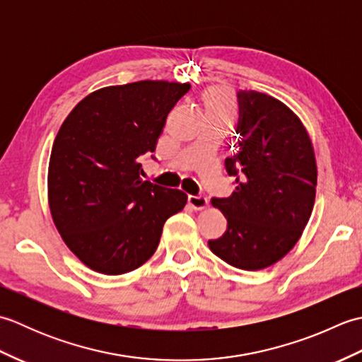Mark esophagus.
<instances>
[{
  "label": "esophagus",
  "instance_id": "esophagus-1",
  "mask_svg": "<svg viewBox=\"0 0 362 362\" xmlns=\"http://www.w3.org/2000/svg\"><path fill=\"white\" fill-rule=\"evenodd\" d=\"M188 204L193 206L194 210L202 211L206 209V206H209V199H206L205 196H189Z\"/></svg>",
  "mask_w": 362,
  "mask_h": 362
}]
</instances>
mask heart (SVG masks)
I'll return each instance as SVG.
<instances>
[{"mask_svg": "<svg viewBox=\"0 0 362 362\" xmlns=\"http://www.w3.org/2000/svg\"><path fill=\"white\" fill-rule=\"evenodd\" d=\"M205 115H228L233 110V99L226 88H210L204 95Z\"/></svg>", "mask_w": 362, "mask_h": 362, "instance_id": "1", "label": "heart"}]
</instances>
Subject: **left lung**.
Instances as JSON below:
<instances>
[{
    "label": "left lung",
    "instance_id": "8db88e82",
    "mask_svg": "<svg viewBox=\"0 0 362 362\" xmlns=\"http://www.w3.org/2000/svg\"><path fill=\"white\" fill-rule=\"evenodd\" d=\"M240 105L235 151L226 158L236 187L226 199H211L227 230L209 247L230 266L259 271L280 261L302 236L316 199L317 165L303 122L286 104L241 90Z\"/></svg>",
    "mask_w": 362,
    "mask_h": 362
}]
</instances>
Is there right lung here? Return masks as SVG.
Masks as SVG:
<instances>
[{
	"label": "right lung",
	"mask_w": 362,
	"mask_h": 362,
	"mask_svg": "<svg viewBox=\"0 0 362 362\" xmlns=\"http://www.w3.org/2000/svg\"><path fill=\"white\" fill-rule=\"evenodd\" d=\"M189 83L138 81L95 90L68 113L52 144L48 204L66 247L91 271L121 275L157 250L188 196L144 182L140 156L156 151L168 113Z\"/></svg>",
	"instance_id": "right-lung-1"
}]
</instances>
